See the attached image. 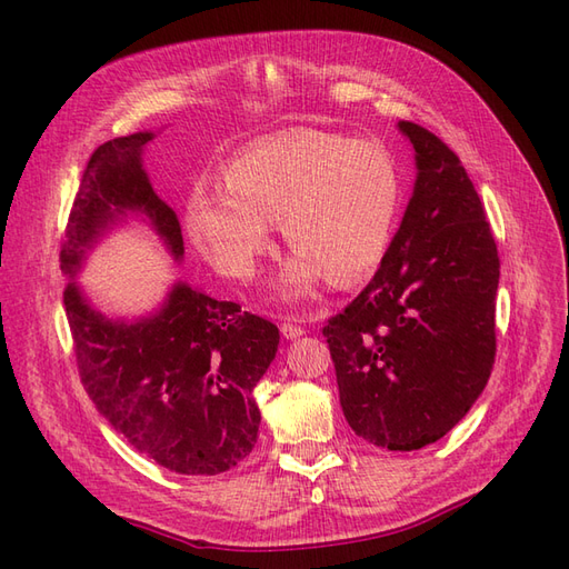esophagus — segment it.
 Returning a JSON list of instances; mask_svg holds the SVG:
<instances>
[{
	"mask_svg": "<svg viewBox=\"0 0 569 569\" xmlns=\"http://www.w3.org/2000/svg\"><path fill=\"white\" fill-rule=\"evenodd\" d=\"M280 332L284 339H297L303 335V327L301 325H295V322H282L280 325Z\"/></svg>",
	"mask_w": 569,
	"mask_h": 569,
	"instance_id": "esophagus-1",
	"label": "esophagus"
}]
</instances>
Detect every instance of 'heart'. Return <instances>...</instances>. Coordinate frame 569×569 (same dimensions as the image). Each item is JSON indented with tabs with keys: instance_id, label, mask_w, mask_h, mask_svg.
<instances>
[{
	"instance_id": "1",
	"label": "heart",
	"mask_w": 569,
	"mask_h": 569,
	"mask_svg": "<svg viewBox=\"0 0 569 569\" xmlns=\"http://www.w3.org/2000/svg\"><path fill=\"white\" fill-rule=\"evenodd\" d=\"M399 203V170L385 147L297 128L244 147L228 180H199L187 226L222 272L247 278L282 218L297 249L282 295L301 299L325 278L349 284L370 274L387 253Z\"/></svg>"
}]
</instances>
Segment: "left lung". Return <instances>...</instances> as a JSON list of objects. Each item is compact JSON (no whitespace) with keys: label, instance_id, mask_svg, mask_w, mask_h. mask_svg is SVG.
I'll list each match as a JSON object with an SVG mask.
<instances>
[{"label":"left lung","instance_id":"8db88e82","mask_svg":"<svg viewBox=\"0 0 569 569\" xmlns=\"http://www.w3.org/2000/svg\"><path fill=\"white\" fill-rule=\"evenodd\" d=\"M399 130L418 163L401 228L375 278L322 335L353 432L416 451L453 429L487 387L501 261L456 151L410 120Z\"/></svg>","mask_w":569,"mask_h":569}]
</instances>
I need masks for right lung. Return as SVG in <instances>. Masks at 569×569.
<instances>
[{
    "label": "right lung",
    "instance_id": "right-lung-1",
    "mask_svg": "<svg viewBox=\"0 0 569 569\" xmlns=\"http://www.w3.org/2000/svg\"><path fill=\"white\" fill-rule=\"evenodd\" d=\"M151 137H116L92 151L61 239V268L71 278L126 211L144 213L170 253H184L176 211L142 170ZM63 308L80 382L132 449L178 475H220L253 451L261 425L253 387L278 351V325L184 282L161 311L137 322L104 318L76 282L63 289Z\"/></svg>",
    "mask_w": 569,
    "mask_h": 569
}]
</instances>
